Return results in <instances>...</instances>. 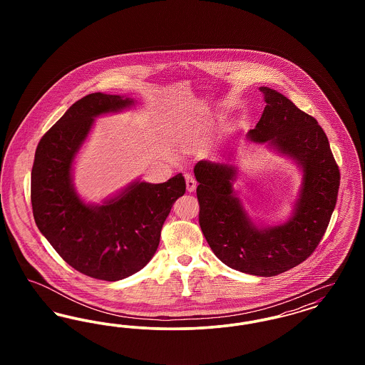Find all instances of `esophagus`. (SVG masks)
<instances>
[{"label":"esophagus","mask_w":365,"mask_h":365,"mask_svg":"<svg viewBox=\"0 0 365 365\" xmlns=\"http://www.w3.org/2000/svg\"><path fill=\"white\" fill-rule=\"evenodd\" d=\"M185 179H186V189H187L189 192H192V191L195 190V187H197V182L194 180V178L191 175H186Z\"/></svg>","instance_id":"obj_1"}]
</instances>
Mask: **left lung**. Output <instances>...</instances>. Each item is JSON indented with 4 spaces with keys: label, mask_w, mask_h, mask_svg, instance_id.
<instances>
[{
    "label": "left lung",
    "mask_w": 365,
    "mask_h": 365,
    "mask_svg": "<svg viewBox=\"0 0 365 365\" xmlns=\"http://www.w3.org/2000/svg\"><path fill=\"white\" fill-rule=\"evenodd\" d=\"M260 91L267 105L247 137L268 142L302 170L292 217L278 226L255 225L232 187L237 179L232 164L201 160L194 175L200 226L216 257L245 274L275 277L307 260L322 241L336 204L341 175L316 119L277 90L260 87Z\"/></svg>",
    "instance_id": "obj_1"
}]
</instances>
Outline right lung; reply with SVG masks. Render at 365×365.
Segmentation results:
<instances>
[{"label":"right lung","mask_w":365,"mask_h":365,"mask_svg":"<svg viewBox=\"0 0 365 365\" xmlns=\"http://www.w3.org/2000/svg\"><path fill=\"white\" fill-rule=\"evenodd\" d=\"M133 105V98L103 93L71 105L39 140L31 171L39 231L72 268L108 282L131 277L150 261L167 216L186 191L178 174L158 185L135 180L101 205L86 204L76 194L72 164L94 119Z\"/></svg>","instance_id":"1"}]
</instances>
